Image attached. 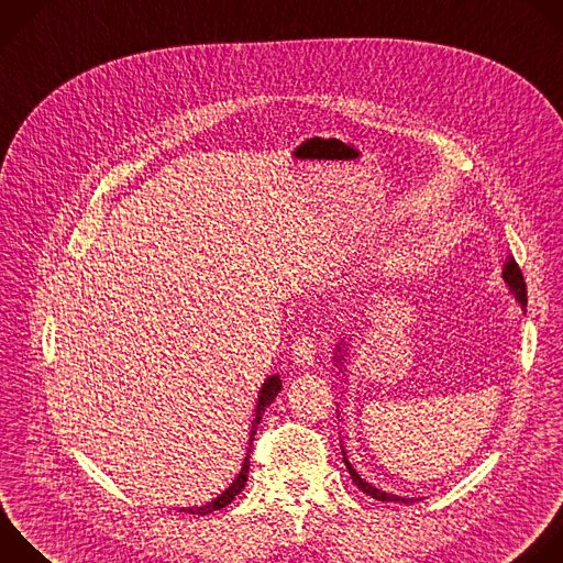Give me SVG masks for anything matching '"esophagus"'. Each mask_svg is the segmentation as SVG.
Returning <instances> with one entry per match:
<instances>
[{
	"label": "esophagus",
	"instance_id": "34e87169",
	"mask_svg": "<svg viewBox=\"0 0 563 563\" xmlns=\"http://www.w3.org/2000/svg\"><path fill=\"white\" fill-rule=\"evenodd\" d=\"M294 360L298 366L307 368L316 362V342L311 335H298V340L294 342Z\"/></svg>",
	"mask_w": 563,
	"mask_h": 563
}]
</instances>
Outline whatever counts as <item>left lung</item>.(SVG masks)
Instances as JSON below:
<instances>
[{"instance_id": "8db88e82", "label": "left lung", "mask_w": 563, "mask_h": 563, "mask_svg": "<svg viewBox=\"0 0 563 563\" xmlns=\"http://www.w3.org/2000/svg\"><path fill=\"white\" fill-rule=\"evenodd\" d=\"M501 278H504V283L508 285V289H510V294L515 296V300L521 305V309L526 311V305H528V298H526V283H523V276H521V269H519V265L512 261V258H508L506 261V265H504V272H501ZM333 360H335V366H344V360H346V346H344V340H340V344H335V355H333ZM342 460H344V466H346V471L351 473V479H353V484L362 490V493H366V495H371L373 499H378V501H402V504H413L416 499L413 497H400V495H391V493H385V490H380V488H376L373 484H368V482H364L357 473H355V468L349 464V460H346V453H344V449H342Z\"/></svg>"}]
</instances>
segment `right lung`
Segmentation results:
<instances>
[{
	"mask_svg": "<svg viewBox=\"0 0 563 563\" xmlns=\"http://www.w3.org/2000/svg\"><path fill=\"white\" fill-rule=\"evenodd\" d=\"M283 389V383L278 376H269L265 380V385L261 387L258 391V402H256V411H254V420H252V431H250V449L245 453V460H243V468L241 473L236 475V479L230 484V488H225L217 499L208 501L206 506H190V508H180V512H192V515H210L214 510H221L225 508L232 499H236V495L245 488V482H247V473H250V453H252V442H254V435H256V429L263 420V413L265 409L274 402V398L278 396V391Z\"/></svg>",
	"mask_w": 563,
	"mask_h": 563,
	"instance_id": "right-lung-1",
	"label": "right lung"
}]
</instances>
